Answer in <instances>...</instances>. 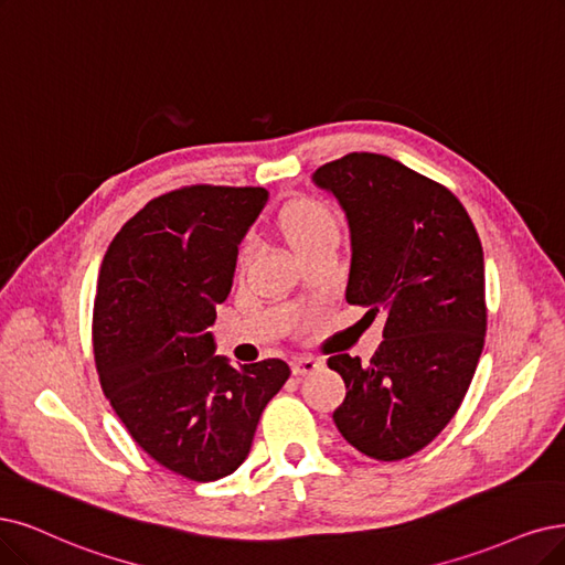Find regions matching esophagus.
I'll return each mask as SVG.
<instances>
[{
  "label": "esophagus",
  "instance_id": "34e87169",
  "mask_svg": "<svg viewBox=\"0 0 565 565\" xmlns=\"http://www.w3.org/2000/svg\"><path fill=\"white\" fill-rule=\"evenodd\" d=\"M321 365H323V361H319L315 356H300V359L294 361V374H298V377H305V374L317 372Z\"/></svg>",
  "mask_w": 565,
  "mask_h": 565
}]
</instances>
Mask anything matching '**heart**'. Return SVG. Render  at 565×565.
<instances>
[{
    "label": "heart",
    "instance_id": "1",
    "mask_svg": "<svg viewBox=\"0 0 565 565\" xmlns=\"http://www.w3.org/2000/svg\"><path fill=\"white\" fill-rule=\"evenodd\" d=\"M332 225H335V218H332V214L321 202H315V200H300L294 206H288L284 214L286 235L296 248L302 246L305 242H309L315 235H319L321 230L332 227Z\"/></svg>",
    "mask_w": 565,
    "mask_h": 565
}]
</instances>
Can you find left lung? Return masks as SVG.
Returning a JSON list of instances; mask_svg holds the SVG:
<instances>
[{
	"label": "left lung",
	"mask_w": 565,
	"mask_h": 565,
	"mask_svg": "<svg viewBox=\"0 0 565 565\" xmlns=\"http://www.w3.org/2000/svg\"><path fill=\"white\" fill-rule=\"evenodd\" d=\"M342 206L351 237L347 302L384 311L370 363L338 353L344 403L332 422L377 461L433 443L461 407L484 349V250L445 185L377 153H349L311 174Z\"/></svg>",
	"instance_id": "left-lung-1"
}]
</instances>
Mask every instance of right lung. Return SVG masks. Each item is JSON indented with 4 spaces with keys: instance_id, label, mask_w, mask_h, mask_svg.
<instances>
[{
    "instance_id": "obj_1",
    "label": "right lung",
    "mask_w": 565,
    "mask_h": 565,
    "mask_svg": "<svg viewBox=\"0 0 565 565\" xmlns=\"http://www.w3.org/2000/svg\"><path fill=\"white\" fill-rule=\"evenodd\" d=\"M265 188L191 185L146 204L107 248L93 311L99 384L153 461L193 482L235 472L265 405L290 377L279 359L230 365L209 326Z\"/></svg>"
}]
</instances>
